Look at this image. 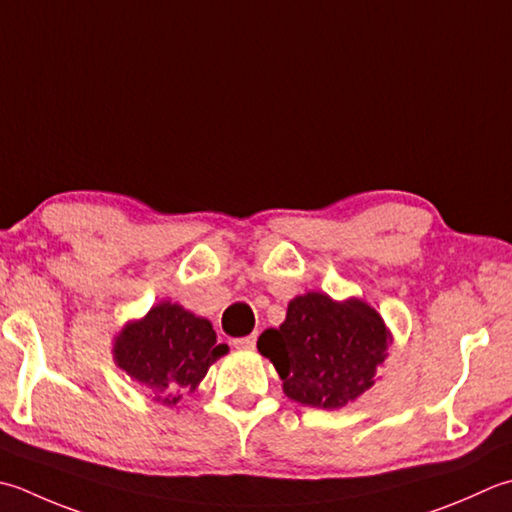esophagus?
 <instances>
[{
    "mask_svg": "<svg viewBox=\"0 0 512 512\" xmlns=\"http://www.w3.org/2000/svg\"><path fill=\"white\" fill-rule=\"evenodd\" d=\"M255 344H257V335L239 337V339H235V342H233V346H235V348H244V350H250V348H255Z\"/></svg>",
    "mask_w": 512,
    "mask_h": 512,
    "instance_id": "34e87169",
    "label": "esophagus"
}]
</instances>
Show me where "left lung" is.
I'll return each instance as SVG.
<instances>
[{"instance_id": "8db88e82", "label": "left lung", "mask_w": 512, "mask_h": 512, "mask_svg": "<svg viewBox=\"0 0 512 512\" xmlns=\"http://www.w3.org/2000/svg\"><path fill=\"white\" fill-rule=\"evenodd\" d=\"M390 344V328L364 299L337 302L308 290L290 299L282 326L259 335L257 350L275 366L288 399L335 410L375 386Z\"/></svg>"}]
</instances>
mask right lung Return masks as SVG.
Returning <instances> with one entry per match:
<instances>
[{
  "label": "right lung",
  "instance_id": "1",
  "mask_svg": "<svg viewBox=\"0 0 512 512\" xmlns=\"http://www.w3.org/2000/svg\"><path fill=\"white\" fill-rule=\"evenodd\" d=\"M226 353L228 346L217 342L206 317L168 299L130 319L113 337L115 366L164 406H175L182 390L195 393L208 368Z\"/></svg>",
  "mask_w": 512,
  "mask_h": 512
}]
</instances>
